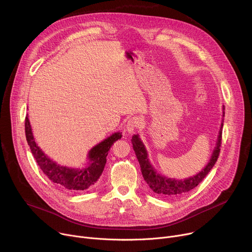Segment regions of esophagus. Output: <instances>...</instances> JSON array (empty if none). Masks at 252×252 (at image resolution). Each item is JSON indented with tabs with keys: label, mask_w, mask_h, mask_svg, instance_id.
<instances>
[{
	"label": "esophagus",
	"mask_w": 252,
	"mask_h": 252,
	"mask_svg": "<svg viewBox=\"0 0 252 252\" xmlns=\"http://www.w3.org/2000/svg\"><path fill=\"white\" fill-rule=\"evenodd\" d=\"M141 124V120L138 117H133L131 119H129L126 123V130L128 133H132L133 131H135L139 126Z\"/></svg>",
	"instance_id": "34e87169"
}]
</instances>
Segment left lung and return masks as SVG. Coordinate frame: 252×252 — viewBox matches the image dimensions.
Masks as SVG:
<instances>
[{
  "instance_id": "1",
  "label": "left lung",
  "mask_w": 252,
  "mask_h": 252,
  "mask_svg": "<svg viewBox=\"0 0 252 252\" xmlns=\"http://www.w3.org/2000/svg\"><path fill=\"white\" fill-rule=\"evenodd\" d=\"M222 117H224V106L222 109ZM222 127L223 119L220 125V129L219 131L217 143H215L214 150L211 154V157L207 164L198 173L194 174L193 176L187 177L185 179L171 178L159 173L151 163L148 151L146 149V146L143 145L141 138L139 137V134H133L131 138L132 148L139 162L142 176L145 178L149 188L155 193L162 197H176L179 195H184L185 193L196 188L202 182V179L207 175V173L211 170V168L213 167V165L219 158L221 145Z\"/></svg>"
}]
</instances>
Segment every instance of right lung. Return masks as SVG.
<instances>
[{"instance_id":"add662e5","label":"right lung","mask_w":252,"mask_h":252,"mask_svg":"<svg viewBox=\"0 0 252 252\" xmlns=\"http://www.w3.org/2000/svg\"><path fill=\"white\" fill-rule=\"evenodd\" d=\"M25 130L26 138L31 152L38 165L47 175V177L51 182L60 187L76 191L86 190L96 183L103 171L106 162V157L110 149L115 141L122 138L121 131H117L109 137H106L90 150L87 156V164L82 168H76L57 163L41 150L32 135V126L28 116L26 117Z\"/></svg>"}]
</instances>
